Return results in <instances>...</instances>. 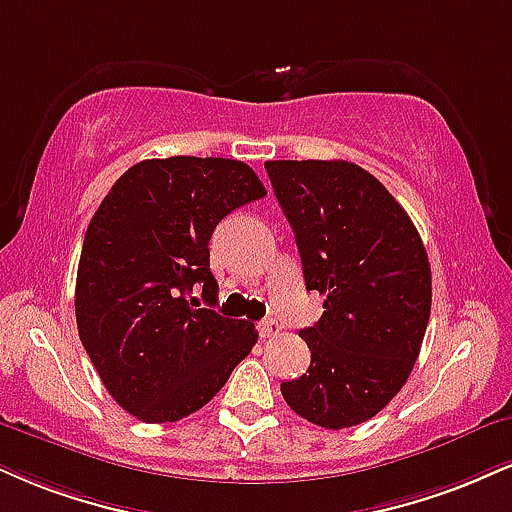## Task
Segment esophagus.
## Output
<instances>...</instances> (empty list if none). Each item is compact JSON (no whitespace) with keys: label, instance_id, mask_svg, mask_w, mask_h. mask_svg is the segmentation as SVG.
Returning a JSON list of instances; mask_svg holds the SVG:
<instances>
[{"label":"esophagus","instance_id":"obj_1","mask_svg":"<svg viewBox=\"0 0 512 512\" xmlns=\"http://www.w3.org/2000/svg\"><path fill=\"white\" fill-rule=\"evenodd\" d=\"M257 331H260L262 338L279 336V334H281V324L276 322V319H262V322L257 324Z\"/></svg>","mask_w":512,"mask_h":512}]
</instances>
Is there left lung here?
<instances>
[{
    "label": "left lung",
    "mask_w": 512,
    "mask_h": 512,
    "mask_svg": "<svg viewBox=\"0 0 512 512\" xmlns=\"http://www.w3.org/2000/svg\"><path fill=\"white\" fill-rule=\"evenodd\" d=\"M324 315L300 331L312 353L283 381L293 412L324 429L372 420L408 381L432 312V269L408 212L343 159L264 162Z\"/></svg>",
    "instance_id": "left-lung-1"
}]
</instances>
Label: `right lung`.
<instances>
[{
    "instance_id": "1",
    "label": "right lung",
    "mask_w": 512,
    "mask_h": 512,
    "mask_svg": "<svg viewBox=\"0 0 512 512\" xmlns=\"http://www.w3.org/2000/svg\"><path fill=\"white\" fill-rule=\"evenodd\" d=\"M267 190L238 159H145L114 183L85 231L76 322L102 384L140 422L188 417L217 396L257 343L252 322L221 317L209 238Z\"/></svg>"
}]
</instances>
